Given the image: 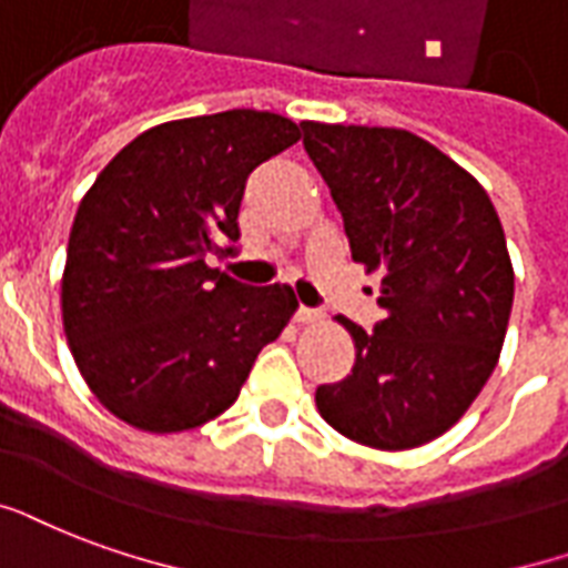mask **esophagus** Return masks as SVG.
<instances>
[{"label":"esophagus","instance_id":"34e87169","mask_svg":"<svg viewBox=\"0 0 568 568\" xmlns=\"http://www.w3.org/2000/svg\"><path fill=\"white\" fill-rule=\"evenodd\" d=\"M296 317H300L302 326H317V323H323V311L305 308V305H302L300 314H296Z\"/></svg>","mask_w":568,"mask_h":568}]
</instances>
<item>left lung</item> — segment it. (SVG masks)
Segmentation results:
<instances>
[{
	"label": "left lung",
	"instance_id": "left-lung-1",
	"mask_svg": "<svg viewBox=\"0 0 568 568\" xmlns=\"http://www.w3.org/2000/svg\"><path fill=\"white\" fill-rule=\"evenodd\" d=\"M305 149L344 215L349 251L381 272L377 329L335 317L356 359L317 386V410L347 440L416 449L470 410L500 359L515 268L488 191L400 128L302 122Z\"/></svg>",
	"mask_w": 568,
	"mask_h": 568
}]
</instances>
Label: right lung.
Returning <instances> with one entry per match:
<instances>
[{"label":"right lung","mask_w":568,"mask_h":568,"mask_svg":"<svg viewBox=\"0 0 568 568\" xmlns=\"http://www.w3.org/2000/svg\"><path fill=\"white\" fill-rule=\"evenodd\" d=\"M268 110L173 119L119 149L77 206L62 326L77 368L131 428L179 434L219 419L300 302L206 263L239 239L245 179L300 140Z\"/></svg>","instance_id":"right-lung-1"}]
</instances>
